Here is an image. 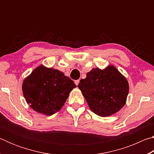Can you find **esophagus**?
Returning <instances> with one entry per match:
<instances>
[{"label":"esophagus","instance_id":"esophagus-1","mask_svg":"<svg viewBox=\"0 0 154 154\" xmlns=\"http://www.w3.org/2000/svg\"><path fill=\"white\" fill-rule=\"evenodd\" d=\"M75 84H76L77 85H78V84H79V79L75 80Z\"/></svg>","mask_w":154,"mask_h":154}]
</instances>
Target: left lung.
Here are the masks:
<instances>
[{"label": "left lung", "instance_id": "1", "mask_svg": "<svg viewBox=\"0 0 154 154\" xmlns=\"http://www.w3.org/2000/svg\"><path fill=\"white\" fill-rule=\"evenodd\" d=\"M78 88L92 111L101 117L112 116L123 107L129 92L128 80L113 65L92 69Z\"/></svg>", "mask_w": 154, "mask_h": 154}]
</instances>
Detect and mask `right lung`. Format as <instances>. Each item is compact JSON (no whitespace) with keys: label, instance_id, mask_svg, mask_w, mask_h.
Segmentation results:
<instances>
[{"label":"right lung","instance_id":"1","mask_svg":"<svg viewBox=\"0 0 154 154\" xmlns=\"http://www.w3.org/2000/svg\"><path fill=\"white\" fill-rule=\"evenodd\" d=\"M76 87L64 72L40 65L24 79L22 92L33 110L51 116L60 110L70 92Z\"/></svg>","mask_w":154,"mask_h":154}]
</instances>
